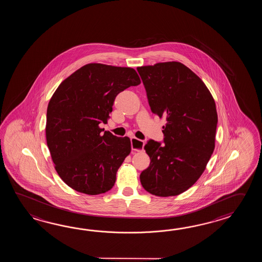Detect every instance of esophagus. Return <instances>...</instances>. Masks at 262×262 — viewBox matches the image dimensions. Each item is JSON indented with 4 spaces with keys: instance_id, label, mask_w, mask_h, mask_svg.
<instances>
[{
    "instance_id": "1",
    "label": "esophagus",
    "mask_w": 262,
    "mask_h": 262,
    "mask_svg": "<svg viewBox=\"0 0 262 262\" xmlns=\"http://www.w3.org/2000/svg\"><path fill=\"white\" fill-rule=\"evenodd\" d=\"M144 141L139 140L137 138H131V146L132 150H137V151H141L144 149Z\"/></svg>"
}]
</instances>
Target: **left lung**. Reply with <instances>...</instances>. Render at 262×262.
I'll return each instance as SVG.
<instances>
[{
    "instance_id": "obj_1",
    "label": "left lung",
    "mask_w": 262,
    "mask_h": 262,
    "mask_svg": "<svg viewBox=\"0 0 262 262\" xmlns=\"http://www.w3.org/2000/svg\"><path fill=\"white\" fill-rule=\"evenodd\" d=\"M137 70L151 112L167 120L164 144L150 139L144 146L150 163L140 174V183L151 195H180L200 179L214 150L215 102L205 83L182 62Z\"/></svg>"
}]
</instances>
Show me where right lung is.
Masks as SVG:
<instances>
[{"label": "right lung", "instance_id": "obj_1", "mask_svg": "<svg viewBox=\"0 0 262 262\" xmlns=\"http://www.w3.org/2000/svg\"><path fill=\"white\" fill-rule=\"evenodd\" d=\"M139 84L133 68L88 63L66 78L51 96L47 144L56 171L72 189L94 195L113 187L131 141L103 133L99 124L107 123L118 94Z\"/></svg>", "mask_w": 262, "mask_h": 262}]
</instances>
